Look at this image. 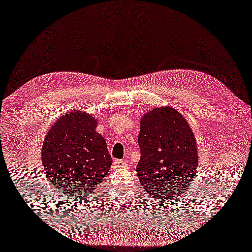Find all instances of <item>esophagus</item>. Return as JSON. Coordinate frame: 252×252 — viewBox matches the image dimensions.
I'll use <instances>...</instances> for the list:
<instances>
[{
    "label": "esophagus",
    "mask_w": 252,
    "mask_h": 252,
    "mask_svg": "<svg viewBox=\"0 0 252 252\" xmlns=\"http://www.w3.org/2000/svg\"><path fill=\"white\" fill-rule=\"evenodd\" d=\"M126 164H127V163H126L125 160H121V159H116V160H114V166H115L117 169L125 168Z\"/></svg>",
    "instance_id": "1"
}]
</instances>
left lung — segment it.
Segmentation results:
<instances>
[{"label": "left lung", "mask_w": 252, "mask_h": 252, "mask_svg": "<svg viewBox=\"0 0 252 252\" xmlns=\"http://www.w3.org/2000/svg\"><path fill=\"white\" fill-rule=\"evenodd\" d=\"M138 146L137 176L155 200L176 199L192 185L198 166L197 145L193 130L177 110L162 106L143 116Z\"/></svg>", "instance_id": "8db88e82"}]
</instances>
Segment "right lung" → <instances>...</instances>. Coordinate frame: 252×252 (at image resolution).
Returning a JSON list of instances; mask_svg holds the SVG:
<instances>
[{"label": "right lung", "instance_id": "1", "mask_svg": "<svg viewBox=\"0 0 252 252\" xmlns=\"http://www.w3.org/2000/svg\"><path fill=\"white\" fill-rule=\"evenodd\" d=\"M97 120L72 111L59 118L43 140L41 162L60 195L82 200L107 175L112 158L105 138L96 131Z\"/></svg>", "mask_w": 252, "mask_h": 252}]
</instances>
